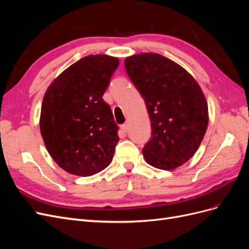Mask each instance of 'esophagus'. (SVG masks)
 I'll use <instances>...</instances> for the list:
<instances>
[{"label":"esophagus","instance_id":"obj_1","mask_svg":"<svg viewBox=\"0 0 249 249\" xmlns=\"http://www.w3.org/2000/svg\"><path fill=\"white\" fill-rule=\"evenodd\" d=\"M120 129H122V131L123 132H126L127 131V124H122V125H120Z\"/></svg>","mask_w":249,"mask_h":249}]
</instances>
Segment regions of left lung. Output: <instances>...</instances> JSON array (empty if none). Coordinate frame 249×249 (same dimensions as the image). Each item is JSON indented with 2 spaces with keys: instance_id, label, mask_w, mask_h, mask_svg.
<instances>
[{
  "instance_id": "obj_1",
  "label": "left lung",
  "mask_w": 249,
  "mask_h": 249,
  "mask_svg": "<svg viewBox=\"0 0 249 249\" xmlns=\"http://www.w3.org/2000/svg\"><path fill=\"white\" fill-rule=\"evenodd\" d=\"M124 67L152 122V137L142 148L145 161L164 170L180 166L207 131L208 104L201 88L182 66L155 53L127 57Z\"/></svg>"
}]
</instances>
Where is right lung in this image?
I'll return each mask as SVG.
<instances>
[{"instance_id": "add662e5", "label": "right lung", "mask_w": 249, "mask_h": 249, "mask_svg": "<svg viewBox=\"0 0 249 249\" xmlns=\"http://www.w3.org/2000/svg\"><path fill=\"white\" fill-rule=\"evenodd\" d=\"M117 58L90 55L71 65L43 97L40 132L51 157L65 171L89 177L111 163L118 126L103 95Z\"/></svg>"}]
</instances>
